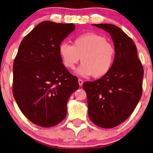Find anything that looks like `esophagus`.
Listing matches in <instances>:
<instances>
[{"mask_svg": "<svg viewBox=\"0 0 153 153\" xmlns=\"http://www.w3.org/2000/svg\"><path fill=\"white\" fill-rule=\"evenodd\" d=\"M78 82H79V85L81 86L83 84V80H82V79H78Z\"/></svg>", "mask_w": 153, "mask_h": 153, "instance_id": "obj_1", "label": "esophagus"}]
</instances>
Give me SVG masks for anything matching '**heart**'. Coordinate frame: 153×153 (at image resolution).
Segmentation results:
<instances>
[{
    "instance_id": "obj_1",
    "label": "heart",
    "mask_w": 153,
    "mask_h": 153,
    "mask_svg": "<svg viewBox=\"0 0 153 153\" xmlns=\"http://www.w3.org/2000/svg\"><path fill=\"white\" fill-rule=\"evenodd\" d=\"M59 53L64 66L69 69H74L81 58L82 64L77 73L83 77L106 76L112 68L115 58L113 45L104 36L90 32L75 38L73 45L61 43Z\"/></svg>"
}]
</instances>
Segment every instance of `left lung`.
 Returning a JSON list of instances; mask_svg holds the SVG:
<instances>
[{"instance_id":"left-lung-1","label":"left lung","mask_w":153,"mask_h":153,"mask_svg":"<svg viewBox=\"0 0 153 153\" xmlns=\"http://www.w3.org/2000/svg\"><path fill=\"white\" fill-rule=\"evenodd\" d=\"M110 33L115 58L110 71L93 82H86L83 88L91 122L104 128L124 122L135 110L142 94L143 69L133 40L120 27L111 24H95Z\"/></svg>"}]
</instances>
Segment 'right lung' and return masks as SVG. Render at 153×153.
Returning a JSON list of instances; mask_svg holds the SVG:
<instances>
[{
  "label": "right lung",
  "instance_id": "obj_1",
  "mask_svg": "<svg viewBox=\"0 0 153 153\" xmlns=\"http://www.w3.org/2000/svg\"><path fill=\"white\" fill-rule=\"evenodd\" d=\"M73 23L40 22L22 39L13 65V95L31 122L42 127L59 124L67 115L70 95L79 88L59 53Z\"/></svg>",
  "mask_w": 153,
  "mask_h": 153
}]
</instances>
